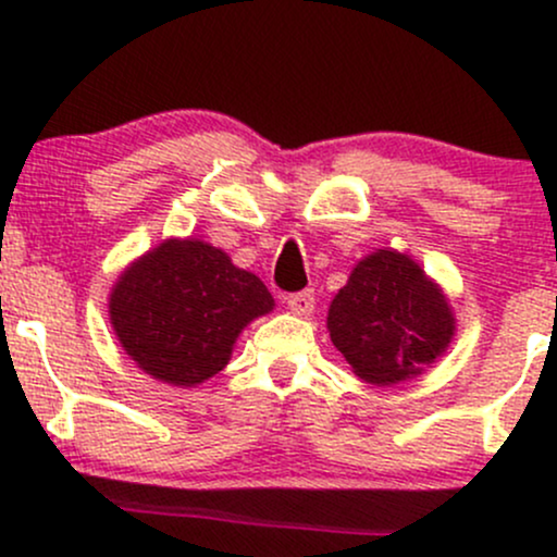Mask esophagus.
Returning <instances> with one entry per match:
<instances>
[{"label": "esophagus", "instance_id": "1", "mask_svg": "<svg viewBox=\"0 0 557 557\" xmlns=\"http://www.w3.org/2000/svg\"><path fill=\"white\" fill-rule=\"evenodd\" d=\"M286 305H289V310L297 312V315H310V312L315 310V292L305 289L289 294V297H286Z\"/></svg>", "mask_w": 557, "mask_h": 557}]
</instances>
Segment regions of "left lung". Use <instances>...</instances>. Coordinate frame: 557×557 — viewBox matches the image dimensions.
<instances>
[{
    "mask_svg": "<svg viewBox=\"0 0 557 557\" xmlns=\"http://www.w3.org/2000/svg\"><path fill=\"white\" fill-rule=\"evenodd\" d=\"M331 342L357 377L394 385L420 375L448 349L456 318L420 263L396 250L359 260L329 307Z\"/></svg>",
    "mask_w": 557,
    "mask_h": 557,
    "instance_id": "left-lung-1",
    "label": "left lung"
}]
</instances>
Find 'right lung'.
<instances>
[{
  "label": "right lung",
  "mask_w": 557,
  "mask_h": 557,
  "mask_svg": "<svg viewBox=\"0 0 557 557\" xmlns=\"http://www.w3.org/2000/svg\"><path fill=\"white\" fill-rule=\"evenodd\" d=\"M271 310L263 281L193 237L166 239L137 258L109 297L111 329L129 359L185 388L224 370L245 325Z\"/></svg>",
  "instance_id": "add662e5"
}]
</instances>
